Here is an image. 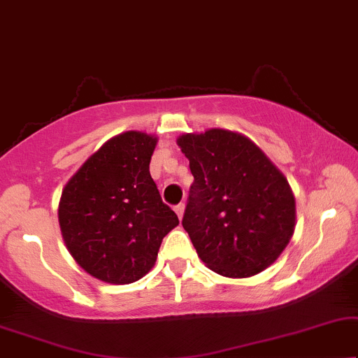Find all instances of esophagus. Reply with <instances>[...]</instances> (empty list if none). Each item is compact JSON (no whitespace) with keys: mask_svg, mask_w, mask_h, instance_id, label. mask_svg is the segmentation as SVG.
Returning <instances> with one entry per match:
<instances>
[{"mask_svg":"<svg viewBox=\"0 0 358 358\" xmlns=\"http://www.w3.org/2000/svg\"><path fill=\"white\" fill-rule=\"evenodd\" d=\"M175 213H176V216L182 219L183 217V213H185V204L180 203L178 206H175Z\"/></svg>","mask_w":358,"mask_h":358,"instance_id":"obj_1","label":"esophagus"}]
</instances>
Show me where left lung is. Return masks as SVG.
I'll return each instance as SVG.
<instances>
[{
    "instance_id": "1",
    "label": "left lung",
    "mask_w": 358,
    "mask_h": 358,
    "mask_svg": "<svg viewBox=\"0 0 358 358\" xmlns=\"http://www.w3.org/2000/svg\"><path fill=\"white\" fill-rule=\"evenodd\" d=\"M189 160L183 227L199 259L227 278H249L292 241L296 203L287 176L241 132L213 127L176 139Z\"/></svg>"
}]
</instances>
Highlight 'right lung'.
Listing matches in <instances>:
<instances>
[{
  "instance_id": "add662e5",
  "label": "right lung",
  "mask_w": 358,
  "mask_h": 358,
  "mask_svg": "<svg viewBox=\"0 0 358 358\" xmlns=\"http://www.w3.org/2000/svg\"><path fill=\"white\" fill-rule=\"evenodd\" d=\"M157 142L142 131L114 136L62 189L59 224L66 249L104 283H134L149 273L164 237L178 226L149 171Z\"/></svg>"
}]
</instances>
